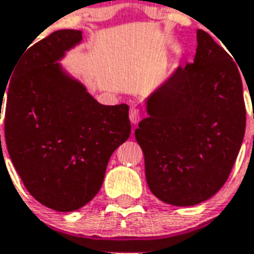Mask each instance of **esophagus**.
I'll return each instance as SVG.
<instances>
[{"mask_svg":"<svg viewBox=\"0 0 254 254\" xmlns=\"http://www.w3.org/2000/svg\"><path fill=\"white\" fill-rule=\"evenodd\" d=\"M140 118H141V113H140V110L136 108L130 109V112H129V120H130V122H132L133 125L138 124Z\"/></svg>","mask_w":254,"mask_h":254,"instance_id":"obj_1","label":"esophagus"}]
</instances>
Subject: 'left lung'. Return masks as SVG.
<instances>
[{"instance_id":"8db88e82","label":"left lung","mask_w":254,"mask_h":254,"mask_svg":"<svg viewBox=\"0 0 254 254\" xmlns=\"http://www.w3.org/2000/svg\"><path fill=\"white\" fill-rule=\"evenodd\" d=\"M194 63L178 65L145 98L134 132L156 198L195 206L221 190L245 134L242 80L232 56L196 31Z\"/></svg>"}]
</instances>
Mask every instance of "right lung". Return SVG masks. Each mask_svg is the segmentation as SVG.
<instances>
[{
  "label": "right lung",
  "mask_w": 254,
  "mask_h": 254,
  "mask_svg": "<svg viewBox=\"0 0 254 254\" xmlns=\"http://www.w3.org/2000/svg\"><path fill=\"white\" fill-rule=\"evenodd\" d=\"M82 40V31L62 29L37 41L0 91L14 168L37 202L62 213L98 194L110 156L130 134L127 105L99 103L60 63Z\"/></svg>",
  "instance_id": "add662e5"
}]
</instances>
